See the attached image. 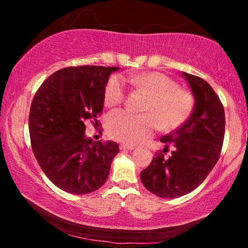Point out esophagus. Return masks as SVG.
<instances>
[{
	"label": "esophagus",
	"instance_id": "esophagus-1",
	"mask_svg": "<svg viewBox=\"0 0 248 248\" xmlns=\"http://www.w3.org/2000/svg\"><path fill=\"white\" fill-rule=\"evenodd\" d=\"M120 149L121 150H129L131 151L134 149L133 145H130V144H120Z\"/></svg>",
	"mask_w": 248,
	"mask_h": 248
}]
</instances>
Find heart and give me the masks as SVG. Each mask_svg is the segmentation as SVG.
<instances>
[{"label":"heart","mask_w":248,"mask_h":248,"mask_svg":"<svg viewBox=\"0 0 248 248\" xmlns=\"http://www.w3.org/2000/svg\"><path fill=\"white\" fill-rule=\"evenodd\" d=\"M125 79L136 89L150 95L144 110L150 114L136 115L127 110L112 111L107 118V130L114 139L136 144L150 137L159 127L174 130L189 117L194 107L192 96L179 89L178 84L165 74L146 72L128 74ZM127 86L120 75L109 78L105 87L104 103L112 107L124 98Z\"/></svg>","instance_id":"obj_1"}]
</instances>
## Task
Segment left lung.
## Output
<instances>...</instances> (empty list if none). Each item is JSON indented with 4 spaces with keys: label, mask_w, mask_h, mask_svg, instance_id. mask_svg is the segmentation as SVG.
<instances>
[{
    "label": "left lung",
    "mask_w": 248,
    "mask_h": 248,
    "mask_svg": "<svg viewBox=\"0 0 248 248\" xmlns=\"http://www.w3.org/2000/svg\"><path fill=\"white\" fill-rule=\"evenodd\" d=\"M182 75L195 99L191 114L178 129L161 138L165 149L174 146L170 156L157 154L140 174L146 189L161 198H178L195 190L217 164L224 139V108L216 92L202 78Z\"/></svg>",
    "instance_id": "1"
}]
</instances>
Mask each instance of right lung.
Instances as JSON below:
<instances>
[{"mask_svg":"<svg viewBox=\"0 0 248 248\" xmlns=\"http://www.w3.org/2000/svg\"><path fill=\"white\" fill-rule=\"evenodd\" d=\"M119 68L71 66L46 79L33 97L29 111V134L37 162L58 188L85 195L106 182L119 145L95 142L85 134V121L104 108L105 87Z\"/></svg>","mask_w":248,"mask_h":248,"instance_id":"right-lung-1","label":"right lung"}]
</instances>
